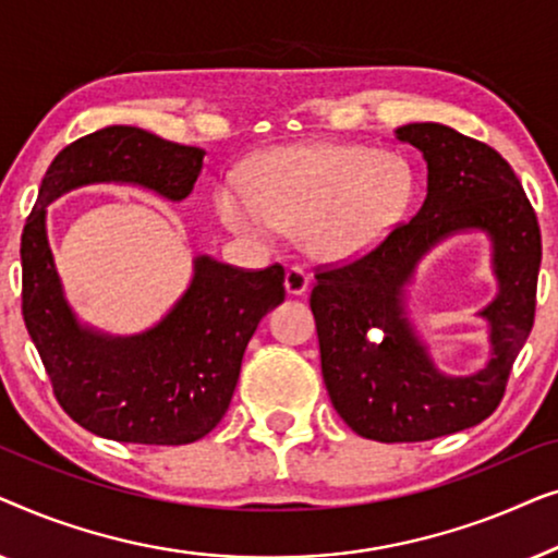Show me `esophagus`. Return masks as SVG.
Instances as JSON below:
<instances>
[{"mask_svg":"<svg viewBox=\"0 0 558 558\" xmlns=\"http://www.w3.org/2000/svg\"><path fill=\"white\" fill-rule=\"evenodd\" d=\"M284 287H287V294H292V296H300V294L307 292V289H310V277H307V271H304L302 266L292 264V266H289V269H287Z\"/></svg>","mask_w":558,"mask_h":558,"instance_id":"esophagus-1","label":"esophagus"}]
</instances>
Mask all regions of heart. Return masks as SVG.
I'll return each instance as SVG.
<instances>
[{
  "label": "heart",
  "mask_w": 558,
  "mask_h": 558,
  "mask_svg": "<svg viewBox=\"0 0 558 558\" xmlns=\"http://www.w3.org/2000/svg\"><path fill=\"white\" fill-rule=\"evenodd\" d=\"M414 197L401 155L361 144H296L262 155L246 185L216 193L218 218L248 239L302 231L310 254L350 258L386 239Z\"/></svg>",
  "instance_id": "obj_1"
}]
</instances>
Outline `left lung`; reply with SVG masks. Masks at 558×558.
<instances>
[{
  "instance_id": "left-lung-1",
  "label": "left lung",
  "mask_w": 558,
  "mask_h": 558,
  "mask_svg": "<svg viewBox=\"0 0 558 558\" xmlns=\"http://www.w3.org/2000/svg\"><path fill=\"white\" fill-rule=\"evenodd\" d=\"M401 142L426 159V197L407 223L365 254L315 266L310 307L330 401L365 439L426 441L485 422L536 317L541 228L513 167L485 142L445 124H407ZM483 227L496 243L501 294L492 319L494 357L468 379L441 377L400 312V287L439 238Z\"/></svg>"
}]
</instances>
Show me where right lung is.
<instances>
[{
    "label": "right lung",
    "mask_w": 558,
    "mask_h": 558,
    "mask_svg": "<svg viewBox=\"0 0 558 558\" xmlns=\"http://www.w3.org/2000/svg\"><path fill=\"white\" fill-rule=\"evenodd\" d=\"M205 151L136 126L81 136L52 159L22 231V317L68 416L126 445H190L226 416L251 335L284 302V266L241 269L203 256L174 310L136 338H104L75 325L45 235V208L88 182H136L182 201Z\"/></svg>",
    "instance_id": "right-lung-1"
}]
</instances>
